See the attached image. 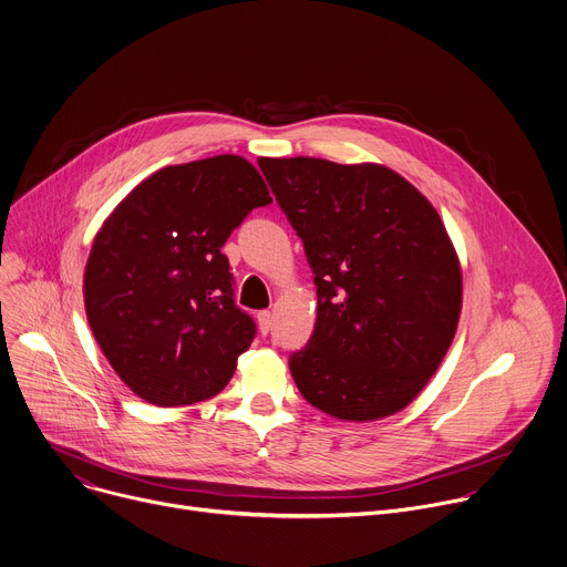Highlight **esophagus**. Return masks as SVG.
Returning a JSON list of instances; mask_svg holds the SVG:
<instances>
[{"label": "esophagus", "mask_w": 567, "mask_h": 567, "mask_svg": "<svg viewBox=\"0 0 567 567\" xmlns=\"http://www.w3.org/2000/svg\"><path fill=\"white\" fill-rule=\"evenodd\" d=\"M256 318H258V329H260V333H269V329H271V324H274L271 311H260Z\"/></svg>", "instance_id": "1"}]
</instances>
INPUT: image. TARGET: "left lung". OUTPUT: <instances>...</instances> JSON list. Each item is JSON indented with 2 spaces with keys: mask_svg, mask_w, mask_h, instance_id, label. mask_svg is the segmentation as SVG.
Instances as JSON below:
<instances>
[{
  "mask_svg": "<svg viewBox=\"0 0 567 567\" xmlns=\"http://www.w3.org/2000/svg\"><path fill=\"white\" fill-rule=\"evenodd\" d=\"M258 164L316 274L313 336L289 360L302 399L351 423L405 410L441 367L463 307L458 254L439 212L375 162Z\"/></svg>",
  "mask_w": 567,
  "mask_h": 567,
  "instance_id": "8db88e82",
  "label": "left lung"
}]
</instances>
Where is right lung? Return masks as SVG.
Masks as SVG:
<instances>
[{
	"instance_id": "add662e5",
	"label": "right lung",
	"mask_w": 567,
	"mask_h": 567,
	"mask_svg": "<svg viewBox=\"0 0 567 567\" xmlns=\"http://www.w3.org/2000/svg\"><path fill=\"white\" fill-rule=\"evenodd\" d=\"M269 203L258 168L227 153L155 171L102 223L84 269V309L135 396L184 408L227 388L256 324L234 305L220 249Z\"/></svg>"
}]
</instances>
